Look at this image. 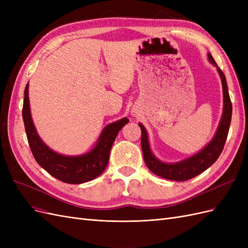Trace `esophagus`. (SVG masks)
I'll use <instances>...</instances> for the list:
<instances>
[{
    "label": "esophagus",
    "mask_w": 248,
    "mask_h": 248,
    "mask_svg": "<svg viewBox=\"0 0 248 248\" xmlns=\"http://www.w3.org/2000/svg\"><path fill=\"white\" fill-rule=\"evenodd\" d=\"M132 115H133V116H136V115H137V112H133V114H132Z\"/></svg>",
    "instance_id": "34e87169"
}]
</instances>
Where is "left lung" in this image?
<instances>
[{
  "label": "left lung",
  "mask_w": 248,
  "mask_h": 248,
  "mask_svg": "<svg viewBox=\"0 0 248 248\" xmlns=\"http://www.w3.org/2000/svg\"><path fill=\"white\" fill-rule=\"evenodd\" d=\"M208 60L210 63L216 67L217 72H218L221 79L223 108L220 122L218 124V127H217V130L213 139L201 151L193 154L190 157H187V158L181 161L172 163L163 162L153 154L151 147H150L148 132L145 126L141 123H139L141 130L140 145L142 155H144V160L148 169L153 174L161 178L172 180V181H186V180L194 178L212 166L219 157L220 153L222 152L224 144H226L232 120V102L229 95L226 76L220 70L219 67L217 66L211 54H208Z\"/></svg>",
  "instance_id": "left-lung-1"
}]
</instances>
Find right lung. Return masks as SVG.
Listing matches in <instances>:
<instances>
[{"mask_svg":"<svg viewBox=\"0 0 248 248\" xmlns=\"http://www.w3.org/2000/svg\"><path fill=\"white\" fill-rule=\"evenodd\" d=\"M22 119L29 145L37 163L52 177L68 184L85 183L102 174L108 163L110 149L119 131L129 122L127 118H122L107 125L102 129L95 146L89 152L68 156L50 149L37 132L30 109L29 84L25 89Z\"/></svg>","mask_w":248,"mask_h":248,"instance_id":"right-lung-1","label":"right lung"}]
</instances>
